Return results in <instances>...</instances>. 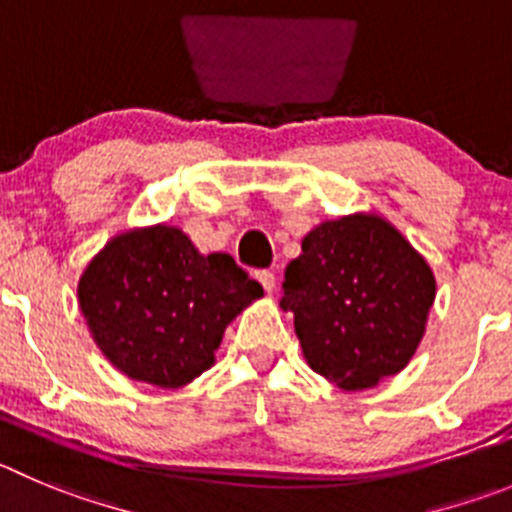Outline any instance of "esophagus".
<instances>
[{"mask_svg":"<svg viewBox=\"0 0 512 512\" xmlns=\"http://www.w3.org/2000/svg\"><path fill=\"white\" fill-rule=\"evenodd\" d=\"M257 280H260L262 288H265L267 293H272V290H275V272L260 270V272H257Z\"/></svg>","mask_w":512,"mask_h":512,"instance_id":"34e87169","label":"esophagus"}]
</instances>
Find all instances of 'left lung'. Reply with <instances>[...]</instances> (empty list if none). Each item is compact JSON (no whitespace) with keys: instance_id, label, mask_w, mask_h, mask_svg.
<instances>
[{"instance_id":"8db88e82","label":"left lung","mask_w":512,"mask_h":512,"mask_svg":"<svg viewBox=\"0 0 512 512\" xmlns=\"http://www.w3.org/2000/svg\"><path fill=\"white\" fill-rule=\"evenodd\" d=\"M300 247L280 308L293 313L310 369L346 391L407 369L437 295L412 242L381 214L353 212L315 224Z\"/></svg>"}]
</instances>
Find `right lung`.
Wrapping results in <instances>:
<instances>
[{"instance_id":"1","label":"right lung","mask_w":512,"mask_h":512,"mask_svg":"<svg viewBox=\"0 0 512 512\" xmlns=\"http://www.w3.org/2000/svg\"><path fill=\"white\" fill-rule=\"evenodd\" d=\"M262 295L232 257L202 255L164 222L113 234L78 280L95 346L128 379L159 389L212 369L229 323Z\"/></svg>"}]
</instances>
